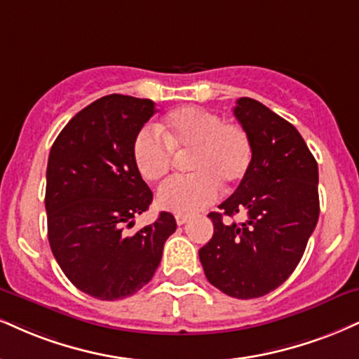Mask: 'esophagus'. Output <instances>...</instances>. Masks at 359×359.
I'll return each mask as SVG.
<instances>
[{"instance_id": "1", "label": "esophagus", "mask_w": 359, "mask_h": 359, "mask_svg": "<svg viewBox=\"0 0 359 359\" xmlns=\"http://www.w3.org/2000/svg\"><path fill=\"white\" fill-rule=\"evenodd\" d=\"M187 221H189V215H185V214H177L175 215V222L179 224V226H184V224Z\"/></svg>"}]
</instances>
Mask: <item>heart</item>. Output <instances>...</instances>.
<instances>
[{
	"label": "heart",
	"instance_id": "b5f03b06",
	"mask_svg": "<svg viewBox=\"0 0 359 359\" xmlns=\"http://www.w3.org/2000/svg\"><path fill=\"white\" fill-rule=\"evenodd\" d=\"M154 128H144L133 142V161L147 182H158L170 172L174 154H189L194 174L174 177L161 185L157 204L175 214H194L212 204L222 187L244 179L252 163V142L239 123L198 107H180Z\"/></svg>",
	"mask_w": 359,
	"mask_h": 359
}]
</instances>
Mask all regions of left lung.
<instances>
[{
  "mask_svg": "<svg viewBox=\"0 0 359 359\" xmlns=\"http://www.w3.org/2000/svg\"><path fill=\"white\" fill-rule=\"evenodd\" d=\"M234 115L252 142V163L221 212L209 214L214 236L198 259L212 286L252 299L279 287L303 257L319 217L318 163L294 125L261 102L239 98ZM237 212L248 221L223 222Z\"/></svg>",
  "mask_w": 359,
  "mask_h": 359,
  "instance_id": "left-lung-1",
  "label": "left lung"
}]
</instances>
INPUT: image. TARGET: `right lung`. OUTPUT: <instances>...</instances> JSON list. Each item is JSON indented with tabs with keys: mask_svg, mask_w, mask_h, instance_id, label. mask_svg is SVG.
I'll list each match as a JSON object with an SVG mask.
<instances>
[{
	"mask_svg": "<svg viewBox=\"0 0 359 359\" xmlns=\"http://www.w3.org/2000/svg\"><path fill=\"white\" fill-rule=\"evenodd\" d=\"M149 98L107 95L65 125L50 150L45 207L51 252L73 286L102 301L135 294L154 278L175 232L170 212L127 234L152 204L133 142L155 114Z\"/></svg>",
	"mask_w": 359,
	"mask_h": 359,
	"instance_id": "obj_1",
	"label": "right lung"
}]
</instances>
